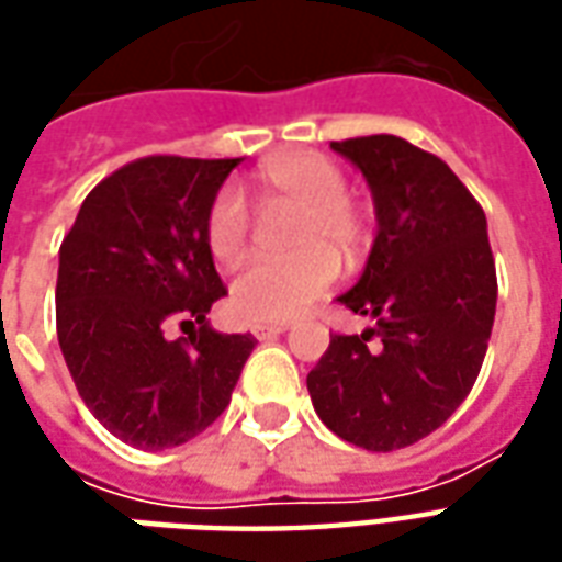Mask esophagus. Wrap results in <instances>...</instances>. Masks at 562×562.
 Segmentation results:
<instances>
[{
	"label": "esophagus",
	"mask_w": 562,
	"mask_h": 562,
	"mask_svg": "<svg viewBox=\"0 0 562 562\" xmlns=\"http://www.w3.org/2000/svg\"><path fill=\"white\" fill-rule=\"evenodd\" d=\"M285 330H289V325H282V322H256L252 325V337L256 340H273V337H280Z\"/></svg>",
	"instance_id": "34e87169"
}]
</instances>
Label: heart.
I'll list each match as a JSON object with an SVG mask.
<instances>
[{
	"mask_svg": "<svg viewBox=\"0 0 562 562\" xmlns=\"http://www.w3.org/2000/svg\"><path fill=\"white\" fill-rule=\"evenodd\" d=\"M258 195L268 210H294L285 261L256 258L232 282V306L246 322H289L337 280V257L352 258L367 240V220L349 198L340 165L318 153H294L258 171ZM252 234L244 195L225 186L207 210V246L216 261L234 265Z\"/></svg>",
	"mask_w": 562,
	"mask_h": 562,
	"instance_id": "b5f03b06",
	"label": "heart"
}]
</instances>
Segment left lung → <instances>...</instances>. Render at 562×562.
I'll return each instance as SVG.
<instances>
[{
    "label": "left lung",
    "instance_id": "obj_1",
    "mask_svg": "<svg viewBox=\"0 0 562 562\" xmlns=\"http://www.w3.org/2000/svg\"><path fill=\"white\" fill-rule=\"evenodd\" d=\"M330 147L361 168L376 204L364 273L337 297L373 328L334 334L306 389L340 439L394 451L442 427L479 379L496 313L487 220L458 173L409 140Z\"/></svg>",
    "mask_w": 562,
    "mask_h": 562
}]
</instances>
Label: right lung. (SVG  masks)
<instances>
[{"label": "right lung", "instance_id": "1", "mask_svg": "<svg viewBox=\"0 0 562 562\" xmlns=\"http://www.w3.org/2000/svg\"><path fill=\"white\" fill-rule=\"evenodd\" d=\"M240 159L144 156L83 198L59 246L56 337L90 413L144 451L189 442L232 401L249 334H216L228 294L207 210ZM186 338L173 341L170 328Z\"/></svg>", "mask_w": 562, "mask_h": 562}]
</instances>
